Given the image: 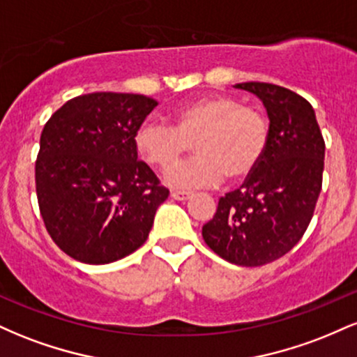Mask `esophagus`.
<instances>
[{
  "mask_svg": "<svg viewBox=\"0 0 357 357\" xmlns=\"http://www.w3.org/2000/svg\"><path fill=\"white\" fill-rule=\"evenodd\" d=\"M192 192L190 191H179V190H174L173 192H171V196H173L174 199H178V202H186L188 198H191Z\"/></svg>",
  "mask_w": 357,
  "mask_h": 357,
  "instance_id": "esophagus-1",
  "label": "esophagus"
}]
</instances>
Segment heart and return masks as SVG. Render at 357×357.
Segmentation results:
<instances>
[{
  "instance_id": "obj_1",
  "label": "heart",
  "mask_w": 357,
  "mask_h": 357,
  "mask_svg": "<svg viewBox=\"0 0 357 357\" xmlns=\"http://www.w3.org/2000/svg\"><path fill=\"white\" fill-rule=\"evenodd\" d=\"M173 121L171 126L146 119L137 127L134 142L142 159L162 169L195 146L199 154L195 158L166 173V181L174 188L215 186L225 176L240 181L257 169L267 153L268 119L233 97H198L179 105Z\"/></svg>"
}]
</instances>
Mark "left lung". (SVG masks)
Here are the masks:
<instances>
[{
  "label": "left lung",
  "mask_w": 357,
  "mask_h": 357,
  "mask_svg": "<svg viewBox=\"0 0 357 357\" xmlns=\"http://www.w3.org/2000/svg\"><path fill=\"white\" fill-rule=\"evenodd\" d=\"M236 87L264 102L270 142L238 190L221 196L202 233L230 264L260 267L289 253L309 227L322 188L326 142L312 105L298 93L265 82Z\"/></svg>",
  "instance_id": "1"
}]
</instances>
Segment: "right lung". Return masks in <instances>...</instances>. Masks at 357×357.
Masks as SVG:
<instances>
[{"label": "right lung", "instance_id": "right-lung-1", "mask_svg": "<svg viewBox=\"0 0 357 357\" xmlns=\"http://www.w3.org/2000/svg\"><path fill=\"white\" fill-rule=\"evenodd\" d=\"M155 105L141 93H85L65 102L45 124L36 198L48 235L68 257L110 264L149 236L169 190L137 159L134 136Z\"/></svg>", "mask_w": 357, "mask_h": 357}]
</instances>
